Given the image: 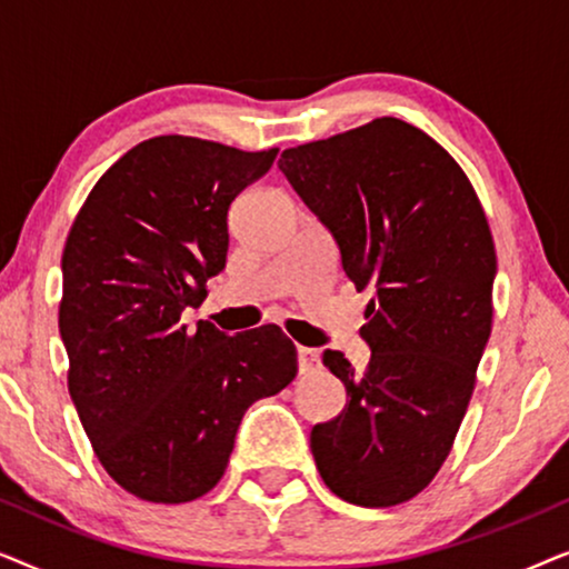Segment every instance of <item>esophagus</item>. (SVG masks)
I'll list each match as a JSON object with an SVG mask.
<instances>
[{
    "instance_id": "34e87169",
    "label": "esophagus",
    "mask_w": 569,
    "mask_h": 569,
    "mask_svg": "<svg viewBox=\"0 0 569 569\" xmlns=\"http://www.w3.org/2000/svg\"><path fill=\"white\" fill-rule=\"evenodd\" d=\"M321 360H318V352L310 347H298V370L300 372H313Z\"/></svg>"
}]
</instances>
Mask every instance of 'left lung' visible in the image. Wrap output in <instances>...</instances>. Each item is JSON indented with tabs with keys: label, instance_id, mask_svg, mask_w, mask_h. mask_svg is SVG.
Returning <instances> with one entry per match:
<instances>
[{
	"label": "left lung",
	"instance_id": "obj_1",
	"mask_svg": "<svg viewBox=\"0 0 569 569\" xmlns=\"http://www.w3.org/2000/svg\"><path fill=\"white\" fill-rule=\"evenodd\" d=\"M279 170L329 228L357 290H376L360 329L368 368L323 352L347 403L310 430L316 466L345 502H407L453 448L492 331L487 214L461 166L391 116L290 147Z\"/></svg>",
	"mask_w": 569,
	"mask_h": 569
}]
</instances>
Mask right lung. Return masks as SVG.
Returning <instances> with one entry per match:
<instances>
[{
  "mask_svg": "<svg viewBox=\"0 0 569 569\" xmlns=\"http://www.w3.org/2000/svg\"><path fill=\"white\" fill-rule=\"evenodd\" d=\"M197 137H152L100 176L67 236L59 331L69 396L98 461L147 502H191L228 469L253 401L298 376L279 326L181 323L228 259V209L271 168Z\"/></svg>",
  "mask_w": 569,
  "mask_h": 569,
  "instance_id": "1",
  "label": "right lung"
}]
</instances>
